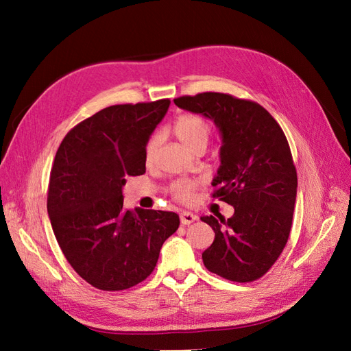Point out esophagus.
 Wrapping results in <instances>:
<instances>
[{
    "label": "esophagus",
    "mask_w": 351,
    "mask_h": 351,
    "mask_svg": "<svg viewBox=\"0 0 351 351\" xmlns=\"http://www.w3.org/2000/svg\"><path fill=\"white\" fill-rule=\"evenodd\" d=\"M197 219V217L195 214H192V212H187V210H183L182 214H180V221H182L183 226H190L192 222H195Z\"/></svg>",
    "instance_id": "obj_1"
}]
</instances>
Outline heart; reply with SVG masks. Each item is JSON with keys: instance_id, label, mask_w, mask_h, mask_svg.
Returning <instances> with one entry per match:
<instances>
[{"instance_id": "1", "label": "heart", "mask_w": 351, "mask_h": 351, "mask_svg": "<svg viewBox=\"0 0 351 351\" xmlns=\"http://www.w3.org/2000/svg\"><path fill=\"white\" fill-rule=\"evenodd\" d=\"M174 134L182 141L190 149H195L197 146H206L210 137V124L206 119L196 114H182L178 115L173 124ZM161 143V136L158 133L152 134L145 147V156L147 161H152L156 155V151ZM197 182L190 178H180L169 187L171 195L180 202H192L195 192L197 189Z\"/></svg>"}]
</instances>
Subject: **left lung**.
Masks as SVG:
<instances>
[{"mask_svg":"<svg viewBox=\"0 0 351 351\" xmlns=\"http://www.w3.org/2000/svg\"><path fill=\"white\" fill-rule=\"evenodd\" d=\"M174 104L214 120L222 134L212 197L234 206V215L200 218L215 231L214 243L202 253L205 267L230 281H256L277 262L291 231L297 171L287 137L250 99L204 92Z\"/></svg>","mask_w":351,"mask_h":351,"instance_id":"8db88e82","label":"left lung"}]
</instances>
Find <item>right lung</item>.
I'll list each match as a JSON object with an SVG mask.
<instances>
[{
	"instance_id": "1",
	"label": "right lung",
	"mask_w": 351,
	"mask_h": 351,
	"mask_svg": "<svg viewBox=\"0 0 351 351\" xmlns=\"http://www.w3.org/2000/svg\"><path fill=\"white\" fill-rule=\"evenodd\" d=\"M169 99L111 105L66 134L49 174L47 208L66 259L104 291L145 281L164 241L180 226L176 212L124 209L129 176L146 171L145 147Z\"/></svg>"
}]
</instances>
